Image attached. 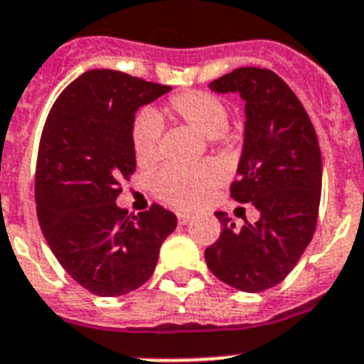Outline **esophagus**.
<instances>
[{
	"mask_svg": "<svg viewBox=\"0 0 364 364\" xmlns=\"http://www.w3.org/2000/svg\"><path fill=\"white\" fill-rule=\"evenodd\" d=\"M176 218H178V223L180 225H186L189 221V219H191V215L184 214V212H178V214H176Z\"/></svg>",
	"mask_w": 364,
	"mask_h": 364,
	"instance_id": "1",
	"label": "esophagus"
}]
</instances>
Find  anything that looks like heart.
I'll return each mask as SVG.
<instances>
[{
	"label": "heart",
	"mask_w": 364,
	"mask_h": 364,
	"mask_svg": "<svg viewBox=\"0 0 364 364\" xmlns=\"http://www.w3.org/2000/svg\"><path fill=\"white\" fill-rule=\"evenodd\" d=\"M169 109L173 117L186 122L204 137H219L229 126V109L218 96L204 91H188L171 96ZM161 119L154 111L145 109L132 124V146L135 160L152 165L160 156ZM219 182V173L210 164L176 167L169 165L152 178V191L161 203L178 210H193L208 197Z\"/></svg>",
	"instance_id": "1"
}]
</instances>
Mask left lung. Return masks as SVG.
<instances>
[{"label": "left lung", "instance_id": "8db88e82", "mask_svg": "<svg viewBox=\"0 0 364 364\" xmlns=\"http://www.w3.org/2000/svg\"><path fill=\"white\" fill-rule=\"evenodd\" d=\"M245 100V135L230 197L253 204L257 223L236 229L225 212L218 242L204 251L219 281L242 292H262L292 272L316 229L322 154L307 111L268 68L243 67L210 83Z\"/></svg>", "mask_w": 364, "mask_h": 364}]
</instances>
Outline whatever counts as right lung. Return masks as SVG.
<instances>
[{
	"label": "right lung",
	"mask_w": 364,
	"mask_h": 364,
	"mask_svg": "<svg viewBox=\"0 0 364 364\" xmlns=\"http://www.w3.org/2000/svg\"><path fill=\"white\" fill-rule=\"evenodd\" d=\"M171 87L117 70H87L59 95L41 135L35 203L52 253L77 284L124 296L154 273L176 215L160 204L134 215L117 206L135 171V111Z\"/></svg>",
	"instance_id": "add662e5"
}]
</instances>
